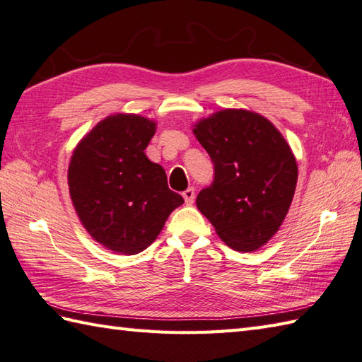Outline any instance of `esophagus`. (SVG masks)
<instances>
[{
  "label": "esophagus",
  "instance_id": "esophagus-1",
  "mask_svg": "<svg viewBox=\"0 0 362 362\" xmlns=\"http://www.w3.org/2000/svg\"><path fill=\"white\" fill-rule=\"evenodd\" d=\"M182 197H184V202H186V204H194L195 202V189L194 187H189L187 190L182 192Z\"/></svg>",
  "mask_w": 362,
  "mask_h": 362
}]
</instances>
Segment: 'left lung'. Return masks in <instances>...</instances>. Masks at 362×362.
Masks as SVG:
<instances>
[{
  "mask_svg": "<svg viewBox=\"0 0 362 362\" xmlns=\"http://www.w3.org/2000/svg\"><path fill=\"white\" fill-rule=\"evenodd\" d=\"M211 156L214 181L197 207L235 251L263 246L291 206L297 164L284 136L268 119L245 110H223L194 128Z\"/></svg>",
  "mask_w": 362,
  "mask_h": 362,
  "instance_id": "1",
  "label": "left lung"
}]
</instances>
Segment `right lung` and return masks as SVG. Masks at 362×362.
Returning a JSON list of instances; mask_svg holds the SVG:
<instances>
[{"label": "right lung", "mask_w": 362, "mask_h": 362, "mask_svg": "<svg viewBox=\"0 0 362 362\" xmlns=\"http://www.w3.org/2000/svg\"><path fill=\"white\" fill-rule=\"evenodd\" d=\"M156 124L136 115L103 119L72 153L68 186L80 221L95 242L138 254L155 242L184 199L164 168L144 153Z\"/></svg>", "instance_id": "add662e5"}]
</instances>
